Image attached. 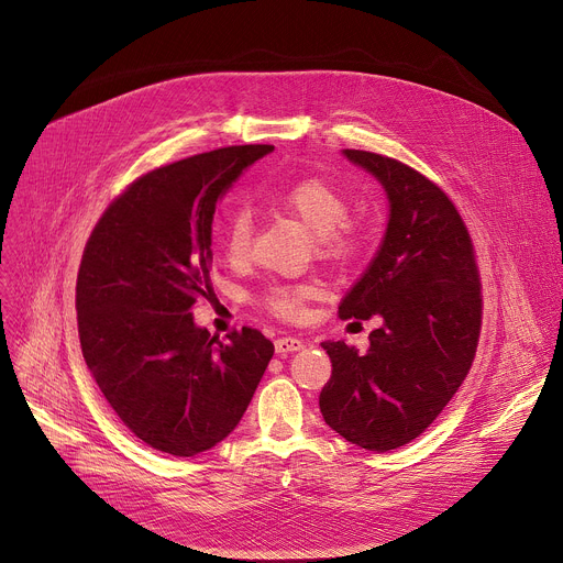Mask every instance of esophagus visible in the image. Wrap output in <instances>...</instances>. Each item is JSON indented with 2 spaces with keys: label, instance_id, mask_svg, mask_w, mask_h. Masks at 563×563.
Wrapping results in <instances>:
<instances>
[{
  "label": "esophagus",
  "instance_id": "esophagus-1",
  "mask_svg": "<svg viewBox=\"0 0 563 563\" xmlns=\"http://www.w3.org/2000/svg\"><path fill=\"white\" fill-rule=\"evenodd\" d=\"M300 349H305V340H300V338L287 335V338L276 340V353L278 355H287V353H294V351H300Z\"/></svg>",
  "mask_w": 563,
  "mask_h": 563
}]
</instances>
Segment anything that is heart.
<instances>
[{
  "label": "heart",
  "mask_w": 563,
  "mask_h": 563,
  "mask_svg": "<svg viewBox=\"0 0 563 563\" xmlns=\"http://www.w3.org/2000/svg\"><path fill=\"white\" fill-rule=\"evenodd\" d=\"M267 199L296 219L307 232L316 236V245L324 256L342 258L355 247V230L346 221L349 201L335 185L322 178H300L289 185L269 187ZM252 241V214L250 210H236L225 228V256L232 263H243L250 254ZM316 294L313 285H280L272 287L265 296L267 307L285 318L302 316L305 302Z\"/></svg>",
  "instance_id": "b5f03b06"
}]
</instances>
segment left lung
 I'll use <instances>...</instances> for the list:
<instances>
[{"label":"left lung","instance_id":"1","mask_svg":"<svg viewBox=\"0 0 563 563\" xmlns=\"http://www.w3.org/2000/svg\"><path fill=\"white\" fill-rule=\"evenodd\" d=\"M342 156L383 185L389 221L338 316H378L380 327L364 353L344 340L322 342L331 378L318 402L338 435L385 453L416 440L464 383L482 322L479 276L471 236L438 185L383 154Z\"/></svg>","mask_w":563,"mask_h":563}]
</instances>
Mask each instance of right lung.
Returning <instances> with one entry per match:
<instances>
[{
    "instance_id": "1",
    "label": "right lung",
    "mask_w": 563,
    "mask_h": 563,
    "mask_svg": "<svg viewBox=\"0 0 563 563\" xmlns=\"http://www.w3.org/2000/svg\"><path fill=\"white\" fill-rule=\"evenodd\" d=\"M274 145H234L147 172L106 210L77 276L86 364L147 446L195 457L247 411L274 344L256 329L221 342L192 305L212 296L217 203Z\"/></svg>"
}]
</instances>
